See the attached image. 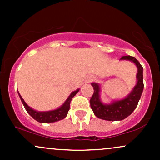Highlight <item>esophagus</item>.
Returning <instances> with one entry per match:
<instances>
[{
    "label": "esophagus",
    "instance_id": "obj_1",
    "mask_svg": "<svg viewBox=\"0 0 160 160\" xmlns=\"http://www.w3.org/2000/svg\"><path fill=\"white\" fill-rule=\"evenodd\" d=\"M93 80V78H91L90 79H89V80H88V82H90V81H91V80Z\"/></svg>",
    "mask_w": 160,
    "mask_h": 160
}]
</instances>
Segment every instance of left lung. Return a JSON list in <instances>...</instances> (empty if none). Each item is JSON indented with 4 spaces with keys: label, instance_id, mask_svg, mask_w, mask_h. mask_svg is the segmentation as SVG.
<instances>
[{
    "label": "left lung",
    "instance_id": "8db88e82",
    "mask_svg": "<svg viewBox=\"0 0 160 160\" xmlns=\"http://www.w3.org/2000/svg\"><path fill=\"white\" fill-rule=\"evenodd\" d=\"M120 60H127L133 62L136 65L138 69L137 82L127 96L120 100L113 101L109 104H104L101 101L100 85L97 82H92L91 85L94 89V93L90 99V106L94 114L102 120L120 121L126 119L136 108L143 92L144 82L142 66L133 56H122Z\"/></svg>",
    "mask_w": 160,
    "mask_h": 160
}]
</instances>
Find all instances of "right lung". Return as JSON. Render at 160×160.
Returning a JSON list of instances; mask_svg holds the SVG:
<instances>
[{
  "label": "right lung",
  "mask_w": 160,
  "mask_h": 160,
  "mask_svg": "<svg viewBox=\"0 0 160 160\" xmlns=\"http://www.w3.org/2000/svg\"><path fill=\"white\" fill-rule=\"evenodd\" d=\"M79 90H80V89H78L77 90L72 92L71 93V95L68 96V98L66 99L65 102H64V104L62 106H60L59 108H58L56 110H52V111H35V110L29 107L25 103L22 97L19 93V92H18V94H19V98L21 99L24 107H25L26 111L28 113V114L32 116L33 118L38 121V122H41V123H49V122H57V121H59L61 120H63L64 118H65L66 116L68 114V112L70 109V103H71V99L78 92Z\"/></svg>",
  "instance_id": "right-lung-1"
}]
</instances>
